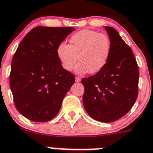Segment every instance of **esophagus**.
Here are the masks:
<instances>
[{"mask_svg": "<svg viewBox=\"0 0 153 153\" xmlns=\"http://www.w3.org/2000/svg\"><path fill=\"white\" fill-rule=\"evenodd\" d=\"M75 82H81L80 78H79V77H76V78H75Z\"/></svg>", "mask_w": 153, "mask_h": 153, "instance_id": "1", "label": "esophagus"}]
</instances>
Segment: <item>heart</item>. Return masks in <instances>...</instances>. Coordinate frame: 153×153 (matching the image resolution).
Listing matches in <instances>:
<instances>
[{"label":"heart","instance_id":"b5f03b06","mask_svg":"<svg viewBox=\"0 0 153 153\" xmlns=\"http://www.w3.org/2000/svg\"><path fill=\"white\" fill-rule=\"evenodd\" d=\"M69 45L61 43L57 48V56L66 71L75 68L79 74L88 71L91 74L99 72L106 65L111 51V43L108 36L94 30L84 29L73 34Z\"/></svg>","mask_w":153,"mask_h":153}]
</instances>
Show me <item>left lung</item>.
<instances>
[{
	"mask_svg": "<svg viewBox=\"0 0 153 153\" xmlns=\"http://www.w3.org/2000/svg\"><path fill=\"white\" fill-rule=\"evenodd\" d=\"M111 43L106 65L82 83L85 87L83 105L94 120L110 123L124 116L138 96L139 71L132 50L117 31L106 26Z\"/></svg>",
	"mask_w": 153,
	"mask_h": 153,
	"instance_id": "left-lung-1",
	"label": "left lung"
}]
</instances>
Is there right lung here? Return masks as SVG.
Instances as JSON below:
<instances>
[{
	"instance_id": "1",
	"label": "right lung",
	"mask_w": 153,
	"mask_h": 153,
	"mask_svg": "<svg viewBox=\"0 0 153 153\" xmlns=\"http://www.w3.org/2000/svg\"><path fill=\"white\" fill-rule=\"evenodd\" d=\"M75 29L38 26L24 37L11 61L10 87L19 113L35 122L52 120L74 82L63 68L57 48Z\"/></svg>"
}]
</instances>
